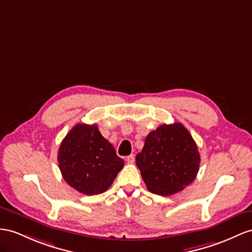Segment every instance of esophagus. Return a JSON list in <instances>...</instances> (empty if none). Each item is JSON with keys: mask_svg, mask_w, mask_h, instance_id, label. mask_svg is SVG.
Segmentation results:
<instances>
[{"mask_svg": "<svg viewBox=\"0 0 252 252\" xmlns=\"http://www.w3.org/2000/svg\"><path fill=\"white\" fill-rule=\"evenodd\" d=\"M126 163H127V164H133V163H134V160H135V158H134V154H131V156H128V157H126Z\"/></svg>", "mask_w": 252, "mask_h": 252, "instance_id": "34e87169", "label": "esophagus"}]
</instances>
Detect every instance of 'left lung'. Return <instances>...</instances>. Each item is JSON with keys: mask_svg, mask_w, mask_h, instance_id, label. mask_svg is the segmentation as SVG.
I'll list each match as a JSON object with an SVG mask.
<instances>
[{"mask_svg": "<svg viewBox=\"0 0 252 252\" xmlns=\"http://www.w3.org/2000/svg\"><path fill=\"white\" fill-rule=\"evenodd\" d=\"M135 159L147 189L160 196L184 189L196 179L200 166L198 147L180 122L162 125L148 134Z\"/></svg>", "mask_w": 252, "mask_h": 252, "instance_id": "1", "label": "left lung"}]
</instances>
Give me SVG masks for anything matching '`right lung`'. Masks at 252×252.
Instances as JSON below:
<instances>
[{
  "label": "right lung",
  "instance_id": "1",
  "mask_svg": "<svg viewBox=\"0 0 252 252\" xmlns=\"http://www.w3.org/2000/svg\"><path fill=\"white\" fill-rule=\"evenodd\" d=\"M57 160L64 181L88 196L106 191L125 165L98 126L85 124L75 125L63 139Z\"/></svg>",
  "mask_w": 252,
  "mask_h": 252
}]
</instances>
